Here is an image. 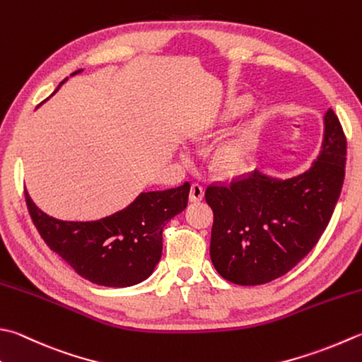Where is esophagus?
Wrapping results in <instances>:
<instances>
[{
  "instance_id": "obj_1",
  "label": "esophagus",
  "mask_w": 362,
  "mask_h": 362,
  "mask_svg": "<svg viewBox=\"0 0 362 362\" xmlns=\"http://www.w3.org/2000/svg\"><path fill=\"white\" fill-rule=\"evenodd\" d=\"M204 199V188L199 183H193L189 188V201L191 202H199Z\"/></svg>"
}]
</instances>
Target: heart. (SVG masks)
I'll list each match as a JSON object with an SVG mask.
<instances>
[{
    "mask_svg": "<svg viewBox=\"0 0 362 362\" xmlns=\"http://www.w3.org/2000/svg\"><path fill=\"white\" fill-rule=\"evenodd\" d=\"M251 100L246 97L233 98V100L226 108L223 119L232 120L238 117L240 115L250 108ZM246 161V147L242 141H230V143L224 144L218 148L215 155V166L221 171H237L242 168Z\"/></svg>",
    "mask_w": 362,
    "mask_h": 362,
    "instance_id": "b5f03b06",
    "label": "heart"
}]
</instances>
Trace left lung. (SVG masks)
<instances>
[{
  "label": "left lung",
  "instance_id": "8db88e82",
  "mask_svg": "<svg viewBox=\"0 0 362 362\" xmlns=\"http://www.w3.org/2000/svg\"><path fill=\"white\" fill-rule=\"evenodd\" d=\"M323 124L320 153L303 174L278 179L256 169L205 191L214 210L210 257L224 279L267 284L317 245L341 196L346 160L345 134L331 108Z\"/></svg>",
  "mask_w": 362,
  "mask_h": 362
}]
</instances>
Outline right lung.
I'll list each match as a JSON object with an SVG mask.
<instances>
[{"mask_svg": "<svg viewBox=\"0 0 362 362\" xmlns=\"http://www.w3.org/2000/svg\"><path fill=\"white\" fill-rule=\"evenodd\" d=\"M188 193V182L171 189L147 191L129 207L97 221H62L44 214L26 189L25 199L44 242L81 278L97 286L130 287L153 273L161 259L163 228L185 210Z\"/></svg>", "mask_w": 362, "mask_h": 362, "instance_id": "1", "label": "right lung"}]
</instances>
